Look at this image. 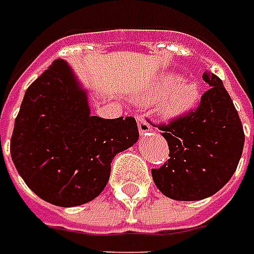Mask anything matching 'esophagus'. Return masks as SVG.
Listing matches in <instances>:
<instances>
[{"label": "esophagus", "instance_id": "obj_1", "mask_svg": "<svg viewBox=\"0 0 254 254\" xmlns=\"http://www.w3.org/2000/svg\"><path fill=\"white\" fill-rule=\"evenodd\" d=\"M137 126H138V131H140L141 135H143V134H148L151 131L150 123H148L143 116H137Z\"/></svg>", "mask_w": 254, "mask_h": 254}]
</instances>
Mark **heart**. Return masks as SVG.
Returning a JSON list of instances; mask_svg holds the SVG:
<instances>
[{"label": "heart", "instance_id": "1", "mask_svg": "<svg viewBox=\"0 0 254 254\" xmlns=\"http://www.w3.org/2000/svg\"><path fill=\"white\" fill-rule=\"evenodd\" d=\"M148 98L160 100V113L166 119H176L186 114L196 106L200 97V87L193 80H182L173 74L160 77L148 91Z\"/></svg>", "mask_w": 254, "mask_h": 254}]
</instances>
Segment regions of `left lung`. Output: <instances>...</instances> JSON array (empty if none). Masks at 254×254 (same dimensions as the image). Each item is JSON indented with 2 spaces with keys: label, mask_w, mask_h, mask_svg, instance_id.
Returning a JSON list of instances; mask_svg holds the SVG:
<instances>
[{
  "label": "left lung",
  "mask_w": 254,
  "mask_h": 254,
  "mask_svg": "<svg viewBox=\"0 0 254 254\" xmlns=\"http://www.w3.org/2000/svg\"><path fill=\"white\" fill-rule=\"evenodd\" d=\"M203 80L210 88L198 107L157 126L170 159L151 169V176L173 200L194 201L217 193L232 179L245 146L242 121L223 81L210 71Z\"/></svg>",
  "instance_id": "left-lung-1"
}]
</instances>
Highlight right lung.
Here are the masks:
<instances>
[{"label": "right lung", "mask_w": 254, "mask_h": 254, "mask_svg": "<svg viewBox=\"0 0 254 254\" xmlns=\"http://www.w3.org/2000/svg\"><path fill=\"white\" fill-rule=\"evenodd\" d=\"M137 140L133 117L91 116L85 90L68 64L56 60L25 91L11 137V157L37 196L72 207L104 190L114 156Z\"/></svg>", "instance_id": "obj_1"}]
</instances>
